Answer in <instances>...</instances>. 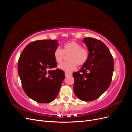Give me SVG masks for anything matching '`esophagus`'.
<instances>
[{
    "mask_svg": "<svg viewBox=\"0 0 132 132\" xmlns=\"http://www.w3.org/2000/svg\"><path fill=\"white\" fill-rule=\"evenodd\" d=\"M72 75V73H70V72H67V71H65V75L66 76H68V75Z\"/></svg>",
    "mask_w": 132,
    "mask_h": 132,
    "instance_id": "esophagus-1",
    "label": "esophagus"
}]
</instances>
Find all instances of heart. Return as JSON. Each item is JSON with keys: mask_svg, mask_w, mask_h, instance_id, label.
I'll use <instances>...</instances> for the list:
<instances>
[{"mask_svg": "<svg viewBox=\"0 0 132 132\" xmlns=\"http://www.w3.org/2000/svg\"><path fill=\"white\" fill-rule=\"evenodd\" d=\"M69 62L62 63L58 67L60 69L65 71H70L77 69V65L81 66L86 63L89 58V51L82 47L80 44L71 41L65 43L62 50L58 47L54 51L53 57L55 61L61 63L64 59L65 55H69Z\"/></svg>", "mask_w": 132, "mask_h": 132, "instance_id": "b5f03b06", "label": "heart"}]
</instances>
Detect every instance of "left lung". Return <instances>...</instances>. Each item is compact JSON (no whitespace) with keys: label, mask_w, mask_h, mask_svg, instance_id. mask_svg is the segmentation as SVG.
<instances>
[{"label":"left lung","mask_w":132,"mask_h":132,"mask_svg":"<svg viewBox=\"0 0 132 132\" xmlns=\"http://www.w3.org/2000/svg\"><path fill=\"white\" fill-rule=\"evenodd\" d=\"M83 42L89 50V58L80 70L73 73V90L80 100L92 101L98 98L109 87L114 62L110 50L101 41L85 37Z\"/></svg>","instance_id":"left-lung-1"}]
</instances>
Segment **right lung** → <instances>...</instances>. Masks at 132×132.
I'll list each match as a JSON object with an SVG mask.
<instances>
[{"label": "right lung", "instance_id": "obj_1", "mask_svg": "<svg viewBox=\"0 0 132 132\" xmlns=\"http://www.w3.org/2000/svg\"><path fill=\"white\" fill-rule=\"evenodd\" d=\"M55 39H43L27 45L20 55L19 75L25 94L38 103H49L56 98L65 79L62 70L56 68L53 57L58 48Z\"/></svg>", "mask_w": 132, "mask_h": 132}]
</instances>
